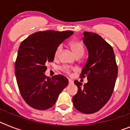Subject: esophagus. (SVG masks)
Returning <instances> with one entry per match:
<instances>
[{"mask_svg": "<svg viewBox=\"0 0 130 130\" xmlns=\"http://www.w3.org/2000/svg\"><path fill=\"white\" fill-rule=\"evenodd\" d=\"M69 84H73V82L71 79H69Z\"/></svg>", "mask_w": 130, "mask_h": 130, "instance_id": "esophagus-1", "label": "esophagus"}]
</instances>
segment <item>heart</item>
<instances>
[{"instance_id":"1","label":"heart","mask_w":130,"mask_h":130,"mask_svg":"<svg viewBox=\"0 0 130 130\" xmlns=\"http://www.w3.org/2000/svg\"><path fill=\"white\" fill-rule=\"evenodd\" d=\"M69 46L73 50V53H75V56L77 57H82V56L84 54V46H83V43L77 40H73L69 43ZM62 50H63V46L62 45H58L57 47L56 48L55 51L54 57L55 59H58L59 58L60 55L61 54ZM63 72L67 73V74L69 75L71 73V69L67 66H63L61 68Z\"/></svg>"}]
</instances>
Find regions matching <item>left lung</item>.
I'll return each instance as SVG.
<instances>
[{
	"label": "left lung",
	"instance_id": "8db88e82",
	"mask_svg": "<svg viewBox=\"0 0 130 130\" xmlns=\"http://www.w3.org/2000/svg\"><path fill=\"white\" fill-rule=\"evenodd\" d=\"M83 41L89 57L80 77H86L88 82L83 85L75 81L78 91L73 97V103L80 112L89 114L102 109L110 99L118 76V66L112 47L101 36L84 32Z\"/></svg>",
	"mask_w": 130,
	"mask_h": 130
}]
</instances>
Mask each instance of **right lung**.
<instances>
[{"instance_id": "add662e5", "label": "right lung", "mask_w": 130, "mask_h": 130, "mask_svg": "<svg viewBox=\"0 0 130 130\" xmlns=\"http://www.w3.org/2000/svg\"><path fill=\"white\" fill-rule=\"evenodd\" d=\"M73 33L71 30L35 32L21 43L14 69L18 87L23 100L39 110L55 105L59 95L68 85L67 78L47 77V63L54 60L56 48Z\"/></svg>"}]
</instances>
